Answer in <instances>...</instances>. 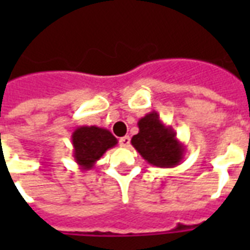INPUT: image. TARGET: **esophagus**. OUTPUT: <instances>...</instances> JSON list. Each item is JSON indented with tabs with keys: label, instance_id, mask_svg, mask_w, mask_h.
<instances>
[{
	"label": "esophagus",
	"instance_id": "esophagus-1",
	"mask_svg": "<svg viewBox=\"0 0 250 250\" xmlns=\"http://www.w3.org/2000/svg\"><path fill=\"white\" fill-rule=\"evenodd\" d=\"M129 141H131L129 136H123L119 139V145L123 148H127V146H129Z\"/></svg>",
	"mask_w": 250,
	"mask_h": 250
}]
</instances>
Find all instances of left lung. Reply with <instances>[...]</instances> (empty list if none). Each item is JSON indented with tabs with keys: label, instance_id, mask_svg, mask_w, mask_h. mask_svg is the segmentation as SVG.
<instances>
[{
	"label": "left lung",
	"instance_id": "obj_1",
	"mask_svg": "<svg viewBox=\"0 0 250 250\" xmlns=\"http://www.w3.org/2000/svg\"><path fill=\"white\" fill-rule=\"evenodd\" d=\"M137 125L139 133L131 139V144L148 164L167 168L182 162L186 148L178 140L174 128L165 125L157 111L146 114Z\"/></svg>",
	"mask_w": 250,
	"mask_h": 250
}]
</instances>
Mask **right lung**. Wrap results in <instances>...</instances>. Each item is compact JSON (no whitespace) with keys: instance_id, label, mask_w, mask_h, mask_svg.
Instances as JSON below:
<instances>
[{"instance_id":"obj_1","label":"right lung","mask_w":250,"mask_h":250,"mask_svg":"<svg viewBox=\"0 0 250 250\" xmlns=\"http://www.w3.org/2000/svg\"><path fill=\"white\" fill-rule=\"evenodd\" d=\"M71 140L74 160L82 171L90 170L106 150L118 144L109 129L97 125H80L72 132Z\"/></svg>"}]
</instances>
